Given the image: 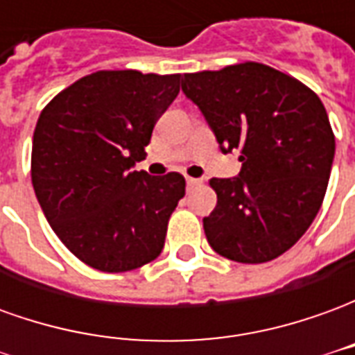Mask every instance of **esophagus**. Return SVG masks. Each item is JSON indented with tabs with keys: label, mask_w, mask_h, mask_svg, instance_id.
Returning <instances> with one entry per match:
<instances>
[{
	"label": "esophagus",
	"mask_w": 355,
	"mask_h": 355,
	"mask_svg": "<svg viewBox=\"0 0 355 355\" xmlns=\"http://www.w3.org/2000/svg\"><path fill=\"white\" fill-rule=\"evenodd\" d=\"M186 184H188V188H193V186L201 184V180H200V178H192V177H188V178H186Z\"/></svg>",
	"instance_id": "1"
}]
</instances>
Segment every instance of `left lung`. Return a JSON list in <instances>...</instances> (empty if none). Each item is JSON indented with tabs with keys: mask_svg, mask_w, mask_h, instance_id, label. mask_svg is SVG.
<instances>
[{
	"mask_svg": "<svg viewBox=\"0 0 355 355\" xmlns=\"http://www.w3.org/2000/svg\"><path fill=\"white\" fill-rule=\"evenodd\" d=\"M182 91L201 110L220 150H239L234 178H211L216 207L203 218L209 245L261 264L304 236L327 192L335 135L320 96L261 62L184 73Z\"/></svg>",
	"mask_w": 355,
	"mask_h": 355,
	"instance_id": "8db88e82",
	"label": "left lung"
}]
</instances>
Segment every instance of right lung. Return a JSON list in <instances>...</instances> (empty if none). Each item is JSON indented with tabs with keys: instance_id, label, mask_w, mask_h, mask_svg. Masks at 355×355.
<instances>
[{
	"instance_id": "add662e5",
	"label": "right lung",
	"mask_w": 355,
	"mask_h": 355,
	"mask_svg": "<svg viewBox=\"0 0 355 355\" xmlns=\"http://www.w3.org/2000/svg\"><path fill=\"white\" fill-rule=\"evenodd\" d=\"M180 73L101 70L42 110L32 184L58 239L101 272H129L159 257L169 216L184 198L180 173L135 171L155 121L180 91Z\"/></svg>"
}]
</instances>
